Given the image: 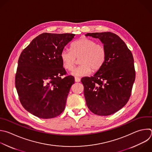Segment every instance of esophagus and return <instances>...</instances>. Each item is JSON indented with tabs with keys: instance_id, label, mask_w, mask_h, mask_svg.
<instances>
[{
	"instance_id": "esophagus-1",
	"label": "esophagus",
	"mask_w": 152,
	"mask_h": 152,
	"mask_svg": "<svg viewBox=\"0 0 152 152\" xmlns=\"http://www.w3.org/2000/svg\"><path fill=\"white\" fill-rule=\"evenodd\" d=\"M75 82H80V79L79 77H75Z\"/></svg>"
}]
</instances>
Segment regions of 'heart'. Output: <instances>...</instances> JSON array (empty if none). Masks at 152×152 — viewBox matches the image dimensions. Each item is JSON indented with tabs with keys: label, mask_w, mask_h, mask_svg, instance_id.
Segmentation results:
<instances>
[{
	"label": "heart",
	"mask_w": 152,
	"mask_h": 152,
	"mask_svg": "<svg viewBox=\"0 0 152 152\" xmlns=\"http://www.w3.org/2000/svg\"><path fill=\"white\" fill-rule=\"evenodd\" d=\"M80 64L72 72L76 76H85L92 71L99 70L104 65L106 58V50L103 45L89 38H81L71 45V50L63 49L60 58L64 68L72 71L79 58Z\"/></svg>",
	"instance_id": "heart-1"
}]
</instances>
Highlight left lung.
Returning a JSON list of instances; mask_svg holds the SVG:
<instances>
[{
	"label": "left lung",
	"mask_w": 152,
	"mask_h": 152,
	"mask_svg": "<svg viewBox=\"0 0 152 152\" xmlns=\"http://www.w3.org/2000/svg\"><path fill=\"white\" fill-rule=\"evenodd\" d=\"M85 36L99 39L106 50L103 67L93 76L81 79L86 105L95 115L109 116L124 107L129 99L135 79L133 56L115 33H88Z\"/></svg>",
	"instance_id": "1"
}]
</instances>
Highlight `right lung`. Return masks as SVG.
Returning a JSON list of instances; mask_svg holds the SVG:
<instances>
[{
    "label": "right lung",
    "instance_id": "right-lung-1",
    "mask_svg": "<svg viewBox=\"0 0 152 152\" xmlns=\"http://www.w3.org/2000/svg\"><path fill=\"white\" fill-rule=\"evenodd\" d=\"M71 33H43L23 50L18 61L15 87L23 107L42 119L60 115L75 83L66 75L60 58L65 46L75 37Z\"/></svg>",
    "mask_w": 152,
    "mask_h": 152
}]
</instances>
